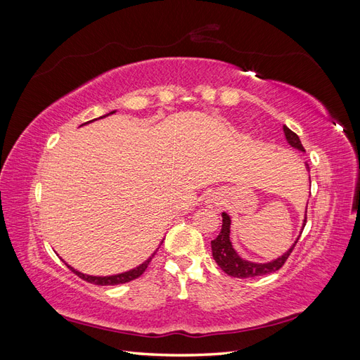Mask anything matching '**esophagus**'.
Returning <instances> with one entry per match:
<instances>
[{
  "mask_svg": "<svg viewBox=\"0 0 360 360\" xmlns=\"http://www.w3.org/2000/svg\"><path fill=\"white\" fill-rule=\"evenodd\" d=\"M205 204H207V207H210V209L217 210L221 207V204H222V200H221V197L217 193H210L209 197L205 198Z\"/></svg>",
  "mask_w": 360,
  "mask_h": 360,
  "instance_id": "obj_1",
  "label": "esophagus"
}]
</instances>
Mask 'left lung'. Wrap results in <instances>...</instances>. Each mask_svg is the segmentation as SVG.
Returning a JSON list of instances; mask_svg holds the SVG:
<instances>
[{
  "instance_id": "1",
  "label": "left lung",
  "mask_w": 360,
  "mask_h": 360,
  "mask_svg": "<svg viewBox=\"0 0 360 360\" xmlns=\"http://www.w3.org/2000/svg\"><path fill=\"white\" fill-rule=\"evenodd\" d=\"M282 129H284V135H285L287 143L292 148H296V150L302 151V153H304V148L300 143L299 136L294 134L292 130H290L287 126H284ZM307 168L309 169L308 163H307ZM304 225H307V213H304V217H303L300 234L303 231ZM299 237L300 236H297V238L294 240V243L291 245V248L287 250V252H284L281 257H278L275 259L267 261V263H255V261L245 259V258L238 255V252L233 246V242H231V217H230V214L224 212L222 213L221 233H219V236L214 238V240H212V254H213V258L217 263V266H219L226 275L234 276V278H254V276L274 274V271L279 270L282 266H284L287 258L291 254V250L294 249V246H296Z\"/></svg>"
}]
</instances>
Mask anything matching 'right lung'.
I'll use <instances>...</instances> for the list:
<instances>
[{"label":"right lung","instance_id":"1","mask_svg":"<svg viewBox=\"0 0 360 360\" xmlns=\"http://www.w3.org/2000/svg\"><path fill=\"white\" fill-rule=\"evenodd\" d=\"M115 111H111V112H108V114H105V115H102V117H99V118H105V117H108V115H111V114H114ZM94 120H97V118H94ZM94 120H91V122H86V123H84V124H89V123H93ZM84 124H81V126H84ZM155 254H156V250L153 254H151L146 261H143V263H141L139 266H136V267H134V269H130V270H127V271H123V274H117V275H110V276H93V275H85V274H81L79 270H76V269H73L72 266H69L66 261H64V264H66L75 275H78L81 279H84V281H86V282H91V284H96V285H118V284H126V282H129V281H134V279H136V278H139L141 275L144 274L146 271V269H147V266H148V263L151 261V258L155 257Z\"/></svg>","mask_w":360,"mask_h":360}]
</instances>
